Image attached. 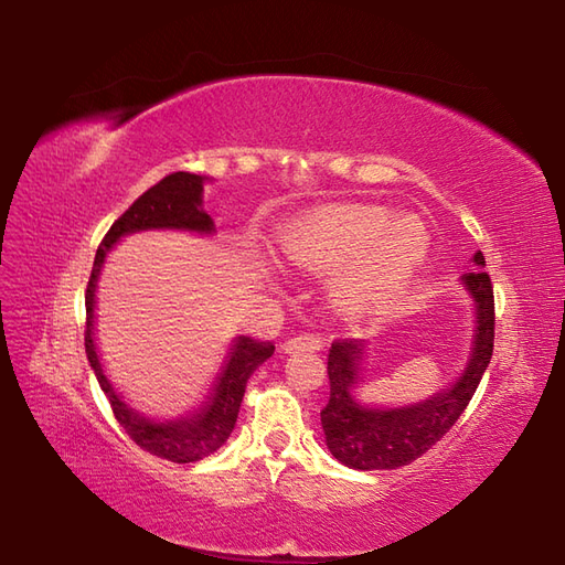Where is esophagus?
<instances>
[{"label": "esophagus", "mask_w": 565, "mask_h": 565, "mask_svg": "<svg viewBox=\"0 0 565 565\" xmlns=\"http://www.w3.org/2000/svg\"><path fill=\"white\" fill-rule=\"evenodd\" d=\"M322 347V339L316 334H297L292 339H287L282 344L285 353H295V351H320Z\"/></svg>", "instance_id": "obj_1"}]
</instances>
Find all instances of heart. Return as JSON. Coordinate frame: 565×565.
<instances>
[{
    "label": "heart",
    "instance_id": "b5f03b06",
    "mask_svg": "<svg viewBox=\"0 0 565 565\" xmlns=\"http://www.w3.org/2000/svg\"><path fill=\"white\" fill-rule=\"evenodd\" d=\"M431 247V233L415 214H393L382 204L334 202L289 218L276 237V254L297 273L337 270L330 297L349 320H367L405 289Z\"/></svg>",
    "mask_w": 565,
    "mask_h": 565
}]
</instances>
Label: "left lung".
<instances>
[{"label": "left lung", "instance_id": "1", "mask_svg": "<svg viewBox=\"0 0 565 565\" xmlns=\"http://www.w3.org/2000/svg\"><path fill=\"white\" fill-rule=\"evenodd\" d=\"M471 264L476 268L461 273L459 285L473 303V334L465 370L450 386L398 407L361 403L358 388L367 380V344L349 339L332 344L328 355L330 403L320 413V424L328 450L344 467L358 471L405 467L436 446L465 413L483 380L494 341V301L483 254L476 252Z\"/></svg>", "mask_w": 565, "mask_h": 565}]
</instances>
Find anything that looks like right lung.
Segmentation results:
<instances>
[{
	"instance_id": "1",
	"label": "right lung",
	"mask_w": 565,
	"mask_h": 565,
	"mask_svg": "<svg viewBox=\"0 0 565 565\" xmlns=\"http://www.w3.org/2000/svg\"><path fill=\"white\" fill-rule=\"evenodd\" d=\"M207 183H212L210 177L177 172L148 188V191L115 221L110 231L106 233L104 243L96 249L92 278L87 285V297H84V303H87L84 349H87L89 365L100 388H104L106 398L110 401L117 422L122 424V429L129 434L136 446L156 457L177 461V465L198 461L224 446L237 422V413H241L247 380L252 377V372L256 367L268 361L276 347H273L270 341L233 337L224 363H221V370L216 372L204 401L188 415L172 419H152L139 413L134 405H129L106 374L96 344V289L108 254L127 235L143 231H188L198 235H214V221L202 207V193Z\"/></svg>"
}]
</instances>
